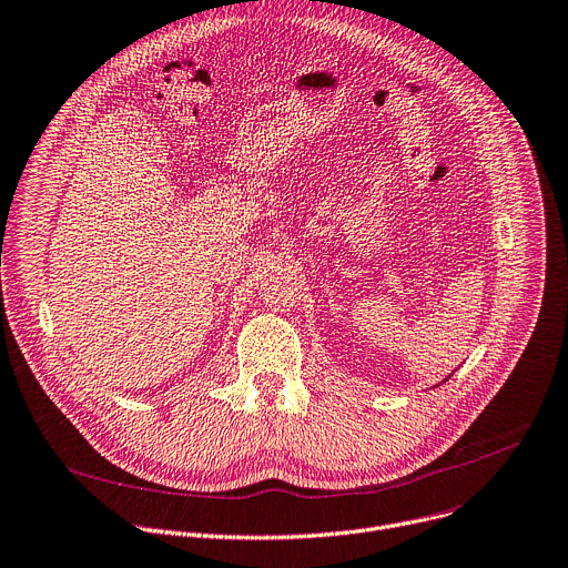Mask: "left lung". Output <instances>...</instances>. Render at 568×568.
Instances as JSON below:
<instances>
[{
  "label": "left lung",
  "instance_id": "8db88e82",
  "mask_svg": "<svg viewBox=\"0 0 568 568\" xmlns=\"http://www.w3.org/2000/svg\"><path fill=\"white\" fill-rule=\"evenodd\" d=\"M448 378H450V376H448ZM448 378H444V381H442V383H446V381H448ZM435 387H437V385H435Z\"/></svg>",
  "mask_w": 568,
  "mask_h": 568
}]
</instances>
